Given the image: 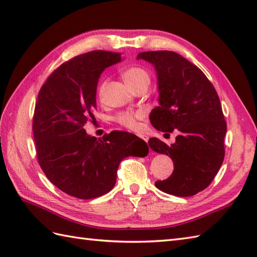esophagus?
Here are the masks:
<instances>
[{
    "mask_svg": "<svg viewBox=\"0 0 257 257\" xmlns=\"http://www.w3.org/2000/svg\"><path fill=\"white\" fill-rule=\"evenodd\" d=\"M138 137H140L141 139L143 140H145L146 143H148V140H149V137L147 135H138Z\"/></svg>",
    "mask_w": 257,
    "mask_h": 257,
    "instance_id": "esophagus-1",
    "label": "esophagus"
}]
</instances>
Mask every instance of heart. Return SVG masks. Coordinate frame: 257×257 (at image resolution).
Masks as SVG:
<instances>
[{
    "label": "heart",
    "instance_id": "obj_1",
    "mask_svg": "<svg viewBox=\"0 0 257 257\" xmlns=\"http://www.w3.org/2000/svg\"><path fill=\"white\" fill-rule=\"evenodd\" d=\"M122 78L125 81V84H127L132 89L141 84H149L150 81L149 74L147 73L146 69L141 67H130L128 69H125L122 73ZM102 89H103V84H101L99 86V88H98V94L101 95ZM143 117H144L143 111L120 112L116 117H114V120L125 128L136 129L138 127L137 120Z\"/></svg>",
    "mask_w": 257,
    "mask_h": 257
}]
</instances>
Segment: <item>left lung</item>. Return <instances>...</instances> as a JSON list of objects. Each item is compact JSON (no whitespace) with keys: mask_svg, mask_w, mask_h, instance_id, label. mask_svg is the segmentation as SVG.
Here are the masks:
<instances>
[{"mask_svg":"<svg viewBox=\"0 0 257 257\" xmlns=\"http://www.w3.org/2000/svg\"><path fill=\"white\" fill-rule=\"evenodd\" d=\"M137 59L152 64L157 73L159 106L150 113L152 125L179 134L171 146L149 139L150 148L170 157L174 166L156 187L176 196L194 195L209 187L224 160L226 122L220 98L203 72L180 54L143 52Z\"/></svg>","mask_w":257,"mask_h":257,"instance_id":"1","label":"left lung"}]
</instances>
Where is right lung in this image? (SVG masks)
<instances>
[{"mask_svg":"<svg viewBox=\"0 0 257 257\" xmlns=\"http://www.w3.org/2000/svg\"><path fill=\"white\" fill-rule=\"evenodd\" d=\"M120 61V53L81 54L54 70L38 92L33 117L38 163L55 187L74 198L108 193L121 160L149 152L148 145L133 134L114 130L97 139L84 129L94 117L100 74Z\"/></svg>","mask_w":257,"mask_h":257,"instance_id":"obj_1","label":"right lung"}]
</instances>
